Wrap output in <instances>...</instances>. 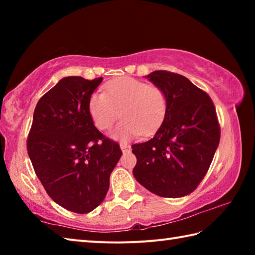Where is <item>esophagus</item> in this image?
Returning a JSON list of instances; mask_svg holds the SVG:
<instances>
[{"mask_svg": "<svg viewBox=\"0 0 255 255\" xmlns=\"http://www.w3.org/2000/svg\"><path fill=\"white\" fill-rule=\"evenodd\" d=\"M120 148H122V150L125 153V152H129L131 147H130V145H128L126 143H122L120 144Z\"/></svg>", "mask_w": 255, "mask_h": 255, "instance_id": "obj_1", "label": "esophagus"}]
</instances>
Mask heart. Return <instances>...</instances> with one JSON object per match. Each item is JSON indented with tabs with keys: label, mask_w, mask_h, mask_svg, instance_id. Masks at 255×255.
I'll return each instance as SVG.
<instances>
[{
	"label": "heart",
	"mask_w": 255,
	"mask_h": 255,
	"mask_svg": "<svg viewBox=\"0 0 255 255\" xmlns=\"http://www.w3.org/2000/svg\"><path fill=\"white\" fill-rule=\"evenodd\" d=\"M167 106L163 89L129 76L109 82L105 92L92 93L88 103L89 114L100 130L109 129L119 115L123 116L111 132L119 140L153 133L165 118Z\"/></svg>",
	"instance_id": "b5f03b06"
}]
</instances>
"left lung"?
I'll use <instances>...</instances> for the list:
<instances>
[{
  "label": "left lung",
  "mask_w": 255,
  "mask_h": 255,
  "mask_svg": "<svg viewBox=\"0 0 255 255\" xmlns=\"http://www.w3.org/2000/svg\"><path fill=\"white\" fill-rule=\"evenodd\" d=\"M167 96V111L153 138L133 144L132 173L150 192L180 198L195 191L205 178L221 139L210 97L187 77L169 71L147 75Z\"/></svg>",
  "instance_id": "obj_1"
}]
</instances>
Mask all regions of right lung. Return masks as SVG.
<instances>
[{"label": "right lung", "instance_id": "add662e5", "mask_svg": "<svg viewBox=\"0 0 255 255\" xmlns=\"http://www.w3.org/2000/svg\"><path fill=\"white\" fill-rule=\"evenodd\" d=\"M102 77H64L38 101L27 149L38 179L56 204L88 214L101 204L122 149L93 125L89 99Z\"/></svg>", "mask_w": 255, "mask_h": 255}]
</instances>
